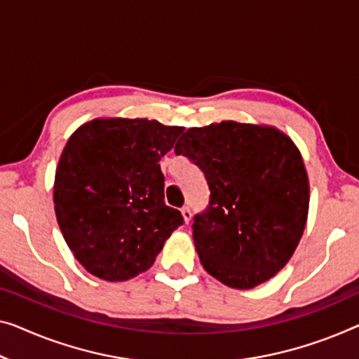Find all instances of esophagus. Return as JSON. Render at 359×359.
<instances>
[{
  "instance_id": "obj_1",
  "label": "esophagus",
  "mask_w": 359,
  "mask_h": 359,
  "mask_svg": "<svg viewBox=\"0 0 359 359\" xmlns=\"http://www.w3.org/2000/svg\"><path fill=\"white\" fill-rule=\"evenodd\" d=\"M182 216H184V221H185V224H189V222L191 221V211H190V208H189V206L182 208Z\"/></svg>"
}]
</instances>
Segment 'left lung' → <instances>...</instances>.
I'll use <instances>...</instances> for the list:
<instances>
[{
    "instance_id": "obj_1",
    "label": "left lung",
    "mask_w": 359,
    "mask_h": 359,
    "mask_svg": "<svg viewBox=\"0 0 359 359\" xmlns=\"http://www.w3.org/2000/svg\"><path fill=\"white\" fill-rule=\"evenodd\" d=\"M174 151L210 185V206L191 226L205 271L238 290L274 277L295 253L309 210L306 168L292 138L272 126L222 121L189 128Z\"/></svg>"
}]
</instances>
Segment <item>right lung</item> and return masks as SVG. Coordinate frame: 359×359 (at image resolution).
I'll list each match as a JSON object with an SVG mask.
<instances>
[{
  "label": "right lung",
  "mask_w": 359,
  "mask_h": 359,
  "mask_svg": "<svg viewBox=\"0 0 359 359\" xmlns=\"http://www.w3.org/2000/svg\"><path fill=\"white\" fill-rule=\"evenodd\" d=\"M182 132L158 121L96 117L69 137L53 201L67 247L90 274L108 282L142 274L184 224L165 206L158 164Z\"/></svg>",
  "instance_id": "right-lung-1"
}]
</instances>
